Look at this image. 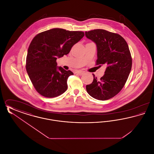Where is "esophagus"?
Here are the masks:
<instances>
[{
    "mask_svg": "<svg viewBox=\"0 0 154 154\" xmlns=\"http://www.w3.org/2000/svg\"><path fill=\"white\" fill-rule=\"evenodd\" d=\"M84 73H85V72L82 71V70H79V71L77 72V73L79 75H81L82 74H83Z\"/></svg>",
    "mask_w": 154,
    "mask_h": 154,
    "instance_id": "obj_1",
    "label": "esophagus"
}]
</instances>
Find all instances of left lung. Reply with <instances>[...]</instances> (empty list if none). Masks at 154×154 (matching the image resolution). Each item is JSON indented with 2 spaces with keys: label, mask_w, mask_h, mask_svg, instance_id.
<instances>
[{
  "label": "left lung",
  "mask_w": 154,
  "mask_h": 154,
  "mask_svg": "<svg viewBox=\"0 0 154 154\" xmlns=\"http://www.w3.org/2000/svg\"><path fill=\"white\" fill-rule=\"evenodd\" d=\"M85 33L96 45V65L106 66L104 74L99 80L93 74L94 80L87 85V91L96 99L108 100L121 91L131 72L132 60L128 45L121 36L106 30H93Z\"/></svg>",
  "instance_id": "left-lung-1"
}]
</instances>
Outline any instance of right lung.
<instances>
[{"mask_svg": "<svg viewBox=\"0 0 154 154\" xmlns=\"http://www.w3.org/2000/svg\"><path fill=\"white\" fill-rule=\"evenodd\" d=\"M84 36L83 32L54 28L33 38L28 50L26 69L38 93L54 97L66 91L67 79L73 73L58 67L56 60L68 54Z\"/></svg>", "mask_w": 154, "mask_h": 154, "instance_id": "obj_1", "label": "right lung"}]
</instances>
